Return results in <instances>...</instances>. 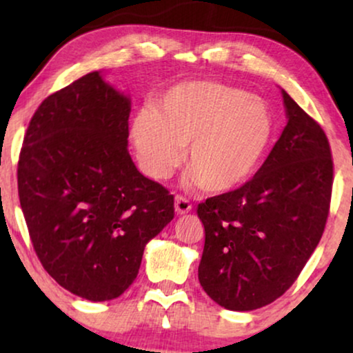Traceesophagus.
Segmentation results:
<instances>
[{"label":"esophagus","instance_id":"esophagus-1","mask_svg":"<svg viewBox=\"0 0 353 353\" xmlns=\"http://www.w3.org/2000/svg\"><path fill=\"white\" fill-rule=\"evenodd\" d=\"M174 206H176L177 214H187V212L192 211V203L188 201L185 196H181V195L176 196Z\"/></svg>","mask_w":353,"mask_h":353}]
</instances>
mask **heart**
<instances>
[{"instance_id": "b5f03b06", "label": "heart", "mask_w": 353, "mask_h": 353, "mask_svg": "<svg viewBox=\"0 0 353 353\" xmlns=\"http://www.w3.org/2000/svg\"><path fill=\"white\" fill-rule=\"evenodd\" d=\"M275 121L264 99L222 83H183L170 89L157 112L142 110L132 141L148 176L168 179L183 160L190 183L222 193L254 176L274 137Z\"/></svg>"}]
</instances>
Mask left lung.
Listing matches in <instances>:
<instances>
[{
  "instance_id": "8db88e82",
  "label": "left lung",
  "mask_w": 353,
  "mask_h": 353,
  "mask_svg": "<svg viewBox=\"0 0 353 353\" xmlns=\"http://www.w3.org/2000/svg\"><path fill=\"white\" fill-rule=\"evenodd\" d=\"M283 92L288 125L254 177L196 208L205 225L198 280L228 310L269 305L290 290L321 240L332 190L321 126Z\"/></svg>"
}]
</instances>
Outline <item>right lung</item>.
Segmentation results:
<instances>
[{"mask_svg":"<svg viewBox=\"0 0 353 353\" xmlns=\"http://www.w3.org/2000/svg\"><path fill=\"white\" fill-rule=\"evenodd\" d=\"M131 102L88 73L44 99L19 155V200L44 270L83 299L121 296L174 196L128 152Z\"/></svg>","mask_w":353,"mask_h":353,"instance_id":"1","label":"right lung"}]
</instances>
